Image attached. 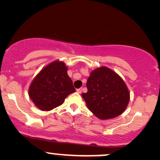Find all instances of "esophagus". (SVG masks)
Wrapping results in <instances>:
<instances>
[{
    "label": "esophagus",
    "mask_w": 160,
    "mask_h": 160,
    "mask_svg": "<svg viewBox=\"0 0 160 160\" xmlns=\"http://www.w3.org/2000/svg\"><path fill=\"white\" fill-rule=\"evenodd\" d=\"M82 88H78V89H77V92H78V93H79V94H81V93H82Z\"/></svg>",
    "instance_id": "1"
}]
</instances>
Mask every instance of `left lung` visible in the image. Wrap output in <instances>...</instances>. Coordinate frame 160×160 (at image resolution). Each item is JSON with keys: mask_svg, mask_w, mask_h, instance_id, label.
<instances>
[{"mask_svg": "<svg viewBox=\"0 0 160 160\" xmlns=\"http://www.w3.org/2000/svg\"><path fill=\"white\" fill-rule=\"evenodd\" d=\"M86 86L88 92L82 93V98L88 109L101 120L119 116L128 106L130 93L125 82L106 66L91 72Z\"/></svg>", "mask_w": 160, "mask_h": 160, "instance_id": "left-lung-1", "label": "left lung"}]
</instances>
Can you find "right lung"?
I'll return each instance as SVG.
<instances>
[{"mask_svg":"<svg viewBox=\"0 0 160 160\" xmlns=\"http://www.w3.org/2000/svg\"><path fill=\"white\" fill-rule=\"evenodd\" d=\"M75 92L63 62L54 61L43 68L30 85L29 98L38 108L50 111L63 103Z\"/></svg>","mask_w":160,"mask_h":160,"instance_id":"1","label":"right lung"}]
</instances>
